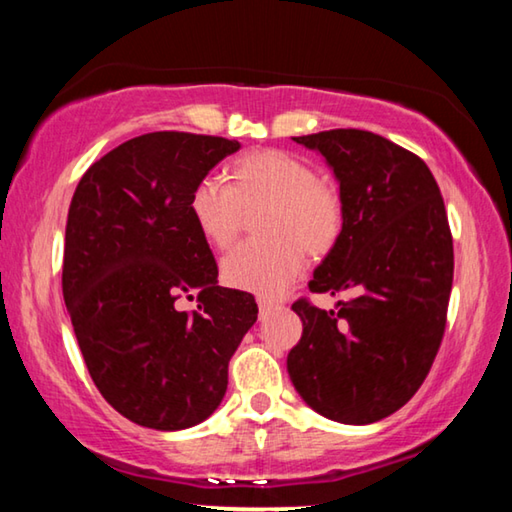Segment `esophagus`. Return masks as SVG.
Listing matches in <instances>:
<instances>
[{"label": "esophagus", "mask_w": 512, "mask_h": 512, "mask_svg": "<svg viewBox=\"0 0 512 512\" xmlns=\"http://www.w3.org/2000/svg\"><path fill=\"white\" fill-rule=\"evenodd\" d=\"M257 307H259V314H266V311H271L273 309V302L271 300H268V298H262V296H259L257 298Z\"/></svg>", "instance_id": "1"}]
</instances>
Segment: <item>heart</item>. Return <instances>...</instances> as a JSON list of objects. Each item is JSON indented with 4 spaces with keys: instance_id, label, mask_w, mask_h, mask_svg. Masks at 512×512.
<instances>
[{
    "instance_id": "obj_1",
    "label": "heart",
    "mask_w": 512,
    "mask_h": 512,
    "mask_svg": "<svg viewBox=\"0 0 512 512\" xmlns=\"http://www.w3.org/2000/svg\"><path fill=\"white\" fill-rule=\"evenodd\" d=\"M241 210H264L259 241L225 255L221 275L228 287L275 298L298 280L305 254L320 257L334 248L343 228L339 189L318 178L314 164L296 153L266 149L244 155L228 169V185L201 178L189 196V212L205 241L228 248L237 237Z\"/></svg>"
}]
</instances>
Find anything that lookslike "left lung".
Here are the masks:
<instances>
[{
    "mask_svg": "<svg viewBox=\"0 0 512 512\" xmlns=\"http://www.w3.org/2000/svg\"><path fill=\"white\" fill-rule=\"evenodd\" d=\"M334 171L343 228L311 293H352L334 309L293 302L302 320L289 377L311 409L370 424L411 400L440 348L454 280L443 196L427 164L386 137L336 128L293 137Z\"/></svg>",
    "mask_w": 512,
    "mask_h": 512,
    "instance_id": "left-lung-1",
    "label": "left lung"
}]
</instances>
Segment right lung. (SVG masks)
<instances>
[{"mask_svg": "<svg viewBox=\"0 0 512 512\" xmlns=\"http://www.w3.org/2000/svg\"><path fill=\"white\" fill-rule=\"evenodd\" d=\"M237 140L160 131L83 173L65 228L63 296L85 366L112 409L140 427L189 429L228 388V363L257 302L219 287L189 196ZM199 291V311L172 302Z\"/></svg>", "mask_w": 512, "mask_h": 512, "instance_id": "obj_1", "label": "right lung"}]
</instances>
